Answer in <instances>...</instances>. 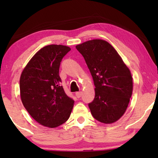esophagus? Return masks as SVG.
<instances>
[{"mask_svg": "<svg viewBox=\"0 0 158 158\" xmlns=\"http://www.w3.org/2000/svg\"><path fill=\"white\" fill-rule=\"evenodd\" d=\"M75 95H76L77 98H81V95H82V92L81 91L76 92V94H75Z\"/></svg>", "mask_w": 158, "mask_h": 158, "instance_id": "34e87169", "label": "esophagus"}]
</instances>
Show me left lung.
<instances>
[{
    "label": "left lung",
    "instance_id": "left-lung-1",
    "mask_svg": "<svg viewBox=\"0 0 158 158\" xmlns=\"http://www.w3.org/2000/svg\"><path fill=\"white\" fill-rule=\"evenodd\" d=\"M83 56L95 88L88 104L93 116L103 124H112L124 115L132 94V76L117 51L106 41L92 40L76 45Z\"/></svg>",
    "mask_w": 158,
    "mask_h": 158
}]
</instances>
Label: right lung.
<instances>
[{
	"instance_id": "1",
	"label": "right lung",
	"mask_w": 158,
	"mask_h": 158,
	"mask_svg": "<svg viewBox=\"0 0 158 158\" xmlns=\"http://www.w3.org/2000/svg\"><path fill=\"white\" fill-rule=\"evenodd\" d=\"M70 49L61 44L44 47L31 57L20 77L23 106L36 122L49 128L64 124L74 106L60 85L59 75L60 62Z\"/></svg>"
}]
</instances>
